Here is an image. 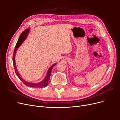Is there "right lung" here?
<instances>
[{
    "mask_svg": "<svg viewBox=\"0 0 120 120\" xmlns=\"http://www.w3.org/2000/svg\"><path fill=\"white\" fill-rule=\"evenodd\" d=\"M30 28H27L26 30H25L24 31H23L20 34V37L19 38V40H18V41L17 42V43H16V45L15 47V49H14V52H13V55L12 60H13V66H14V70H15V73H16V75L18 76V77L19 78V79L21 81V82H22L25 86H27L32 87V88H43V87L46 86L49 83L50 74H51V72L52 71V68L56 64V63L52 64V66L49 68V70L48 71V72H47L46 75L45 76V79H43V80H42V81H41V82H38V83H32L31 82H28L24 81V79L22 78V77L20 76V74H19V72H18L16 68V66L15 59V54H16L17 49H18V48H19V47L21 45V44H22V43L24 41V40L26 38L27 36L29 33V32H30Z\"/></svg>",
    "mask_w": 120,
    "mask_h": 120,
    "instance_id": "obj_1",
    "label": "right lung"
}]
</instances>
